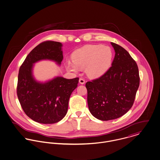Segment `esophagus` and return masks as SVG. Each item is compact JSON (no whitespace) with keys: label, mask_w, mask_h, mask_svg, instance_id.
<instances>
[{"label":"esophagus","mask_w":160,"mask_h":160,"mask_svg":"<svg viewBox=\"0 0 160 160\" xmlns=\"http://www.w3.org/2000/svg\"><path fill=\"white\" fill-rule=\"evenodd\" d=\"M79 83H80V84H82V85H83V84H85V80H84L83 78H80L79 79Z\"/></svg>","instance_id":"esophagus-1"}]
</instances>
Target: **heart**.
Wrapping results in <instances>:
<instances>
[{"label": "heart", "instance_id": "1", "mask_svg": "<svg viewBox=\"0 0 160 160\" xmlns=\"http://www.w3.org/2000/svg\"><path fill=\"white\" fill-rule=\"evenodd\" d=\"M113 58L110 47L102 45H87L72 54V62L67 61L66 68L77 72L78 68L85 69L91 78H98L110 68Z\"/></svg>", "mask_w": 160, "mask_h": 160}]
</instances>
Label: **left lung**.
Instances as JSON below:
<instances>
[{"label": "left lung", "mask_w": 160, "mask_h": 160, "mask_svg": "<svg viewBox=\"0 0 160 160\" xmlns=\"http://www.w3.org/2000/svg\"><path fill=\"white\" fill-rule=\"evenodd\" d=\"M111 45L115 52L112 66L85 85L89 112L102 121L120 118L129 111L140 82L136 61L123 47L113 42Z\"/></svg>", "instance_id": "left-lung-1"}]
</instances>
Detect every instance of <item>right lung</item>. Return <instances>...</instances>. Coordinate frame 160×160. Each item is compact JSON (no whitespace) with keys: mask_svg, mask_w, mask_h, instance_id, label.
Masks as SVG:
<instances>
[{"mask_svg":"<svg viewBox=\"0 0 160 160\" xmlns=\"http://www.w3.org/2000/svg\"><path fill=\"white\" fill-rule=\"evenodd\" d=\"M62 43L46 41L40 43L27 56L19 71L17 95L24 113L31 119L42 124H53L66 115L70 96L77 87L79 78L56 77L45 83L33 76L34 64L51 60L61 65L63 59Z\"/></svg>","mask_w":160,"mask_h":160,"instance_id":"add662e5","label":"right lung"}]
</instances>
